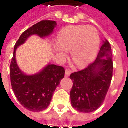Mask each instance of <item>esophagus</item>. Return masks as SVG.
<instances>
[{
  "instance_id": "34e87169",
  "label": "esophagus",
  "mask_w": 128,
  "mask_h": 128,
  "mask_svg": "<svg viewBox=\"0 0 128 128\" xmlns=\"http://www.w3.org/2000/svg\"><path fill=\"white\" fill-rule=\"evenodd\" d=\"M70 73H71V71H70L69 69H66V70H65V76H66V77H68V76H70Z\"/></svg>"
}]
</instances>
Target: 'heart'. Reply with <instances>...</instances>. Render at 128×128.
Returning <instances> with one entry per match:
<instances>
[{"mask_svg":"<svg viewBox=\"0 0 128 128\" xmlns=\"http://www.w3.org/2000/svg\"><path fill=\"white\" fill-rule=\"evenodd\" d=\"M57 55L64 60L70 49L71 58L79 67L88 64L98 50L99 37L96 29L92 26L72 25L65 27L58 36Z\"/></svg>","mask_w":128,"mask_h":128,"instance_id":"obj_1","label":"heart"}]
</instances>
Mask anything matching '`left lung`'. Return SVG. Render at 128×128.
I'll return each instance as SVG.
<instances>
[{"label":"left lung","instance_id":"8db88e82","mask_svg":"<svg viewBox=\"0 0 128 128\" xmlns=\"http://www.w3.org/2000/svg\"><path fill=\"white\" fill-rule=\"evenodd\" d=\"M112 72V49L110 43L106 40L94 62L70 76L73 82L70 92L72 107L81 112L97 110L104 102Z\"/></svg>","mask_w":128,"mask_h":128}]
</instances>
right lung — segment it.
Here are the masks:
<instances>
[{
	"instance_id": "1",
	"label": "right lung",
	"mask_w": 128,
	"mask_h": 128,
	"mask_svg": "<svg viewBox=\"0 0 128 128\" xmlns=\"http://www.w3.org/2000/svg\"><path fill=\"white\" fill-rule=\"evenodd\" d=\"M56 25V21H40L24 32L14 46L10 64L11 84L18 102L32 112H40L47 108L54 91L64 78L65 70L62 66L48 64L36 75H26L17 65L16 50L32 35L36 34L41 38L50 35Z\"/></svg>"
}]
</instances>
